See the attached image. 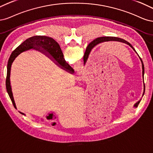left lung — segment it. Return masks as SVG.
<instances>
[{
	"label": "left lung",
	"mask_w": 153,
	"mask_h": 153,
	"mask_svg": "<svg viewBox=\"0 0 153 153\" xmlns=\"http://www.w3.org/2000/svg\"><path fill=\"white\" fill-rule=\"evenodd\" d=\"M111 41H120V42H124V43H126V44H128V45L133 49V50H134L136 52V51H135V49L134 48V47H133L128 42H127L126 41L124 40V39H121V38H118V37H98V38L95 39V40H93V41L89 44V45H88V46H89V49H88V51L87 52V56H86V59H87L88 57V54H89L90 50H91V49H92L93 47L95 46V45H97V44H99V43L103 42ZM139 58H140V57H139ZM140 61H141V62H142V70H143V75H144V64H143V62H142V59H141L140 58ZM86 60H85V61H84V62L85 63ZM140 102V101H139L138 102H137V103H135V104L134 105V107H137L138 105H139V104Z\"/></svg>",
	"instance_id": "1"
}]
</instances>
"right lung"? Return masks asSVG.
Instances as JSON below:
<instances>
[{"label":"right lung","mask_w":153,"mask_h":153,"mask_svg":"<svg viewBox=\"0 0 153 153\" xmlns=\"http://www.w3.org/2000/svg\"><path fill=\"white\" fill-rule=\"evenodd\" d=\"M32 48L37 49V50H38V48L44 49V50H45L51 54L53 58L57 62V63L59 65L61 66L62 68H64V69L71 72V74L74 72V71L73 68L67 63H66L65 58H63V53L60 46L58 45V44L53 38L46 36H33L27 39V40H25L22 44H21L16 49H15V50L13 51L11 55L9 57L7 62V77L6 81V90L15 109H16V107L13 98L10 84V72L11 65L13 61L14 60V59L16 58V57L18 55L25 51L28 50ZM22 114H24L23 113H22Z\"/></svg>","instance_id":"1"}]
</instances>
